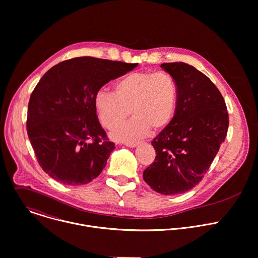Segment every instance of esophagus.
Returning a JSON list of instances; mask_svg holds the SVG:
<instances>
[{
  "label": "esophagus",
  "instance_id": "34e87169",
  "mask_svg": "<svg viewBox=\"0 0 258 258\" xmlns=\"http://www.w3.org/2000/svg\"><path fill=\"white\" fill-rule=\"evenodd\" d=\"M140 143L139 142H133V143H125L124 145L128 148H136Z\"/></svg>",
  "mask_w": 258,
  "mask_h": 258
}]
</instances>
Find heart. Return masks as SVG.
Listing matches in <instances>:
<instances>
[{"label": "heart", "instance_id": "obj_1", "mask_svg": "<svg viewBox=\"0 0 258 258\" xmlns=\"http://www.w3.org/2000/svg\"><path fill=\"white\" fill-rule=\"evenodd\" d=\"M177 85L165 72H133L119 79L113 93L99 91L94 106L100 122L108 130L120 125L128 115L132 119L116 128L111 137L119 142L133 143L145 137L151 128L166 126L175 111Z\"/></svg>", "mask_w": 258, "mask_h": 258}]
</instances>
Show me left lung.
<instances>
[{"instance_id":"1","label":"left lung","mask_w":258,"mask_h":258,"mask_svg":"<svg viewBox=\"0 0 258 258\" xmlns=\"http://www.w3.org/2000/svg\"><path fill=\"white\" fill-rule=\"evenodd\" d=\"M177 85V102L170 123L153 140L155 161L143 177L161 195L173 196L198 185L225 141L229 116L215 84L185 62L160 66Z\"/></svg>"}]
</instances>
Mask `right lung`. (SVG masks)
<instances>
[{
    "mask_svg": "<svg viewBox=\"0 0 258 258\" xmlns=\"http://www.w3.org/2000/svg\"><path fill=\"white\" fill-rule=\"evenodd\" d=\"M137 64L81 56L42 76L28 103L27 134L40 167L51 178L77 186L101 173L115 146L99 123L94 98L102 86Z\"/></svg>",
    "mask_w": 258,
    "mask_h": 258,
    "instance_id": "1",
    "label": "right lung"
}]
</instances>
